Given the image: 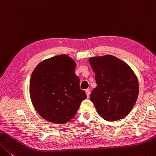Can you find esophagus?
Returning a JSON list of instances; mask_svg holds the SVG:
<instances>
[{"label": "esophagus", "mask_w": 156, "mask_h": 156, "mask_svg": "<svg viewBox=\"0 0 156 156\" xmlns=\"http://www.w3.org/2000/svg\"><path fill=\"white\" fill-rule=\"evenodd\" d=\"M86 95H87V98H89V97H90V90H89V89H86Z\"/></svg>", "instance_id": "obj_1"}]
</instances>
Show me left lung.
Instances as JSON below:
<instances>
[{"mask_svg":"<svg viewBox=\"0 0 156 156\" xmlns=\"http://www.w3.org/2000/svg\"><path fill=\"white\" fill-rule=\"evenodd\" d=\"M95 73L97 87L90 99L98 114L106 121H115L128 115L139 93L136 75L130 66L113 55L88 59Z\"/></svg>","mask_w":156,"mask_h":156,"instance_id":"8db88e82","label":"left lung"}]
</instances>
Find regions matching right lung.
Wrapping results in <instances>:
<instances>
[{
    "label": "right lung",
    "instance_id": "1",
    "mask_svg": "<svg viewBox=\"0 0 156 156\" xmlns=\"http://www.w3.org/2000/svg\"><path fill=\"white\" fill-rule=\"evenodd\" d=\"M75 61L66 55L43 60L34 68L30 82L32 103L43 119L65 124L77 112L86 94L80 88Z\"/></svg>",
    "mask_w": 156,
    "mask_h": 156
}]
</instances>
